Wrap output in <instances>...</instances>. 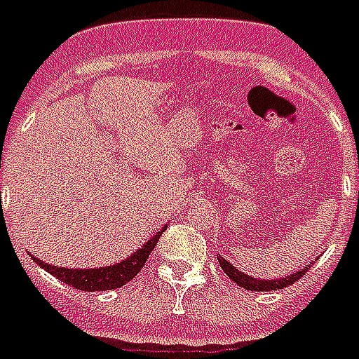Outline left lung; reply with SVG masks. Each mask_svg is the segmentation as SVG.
Listing matches in <instances>:
<instances>
[{
    "label": "left lung",
    "instance_id": "8db88e82",
    "mask_svg": "<svg viewBox=\"0 0 359 359\" xmlns=\"http://www.w3.org/2000/svg\"><path fill=\"white\" fill-rule=\"evenodd\" d=\"M219 259V264L220 268L224 270V274L233 281V283H238L240 287L247 289V291H276V289H283V287H289L291 283L302 278V276L306 274V270L310 268V264L302 268V270H297L293 274L285 276V278H276V280H259V278H253V276L245 274V272H241L238 268L233 266L232 262H228L224 257H217Z\"/></svg>",
    "mask_w": 359,
    "mask_h": 359
}]
</instances>
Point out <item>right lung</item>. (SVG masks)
I'll return each mask as SVG.
<instances>
[{
  "label": "right lung",
  "mask_w": 359,
  "mask_h": 359,
  "mask_svg": "<svg viewBox=\"0 0 359 359\" xmlns=\"http://www.w3.org/2000/svg\"><path fill=\"white\" fill-rule=\"evenodd\" d=\"M165 228L167 224H163V228L146 241L140 249H137L135 253L129 255L123 261L114 262L110 266L65 268L55 266V264L39 261V259H34V262L39 264L43 270H47L51 276H55L57 280L65 281V283L79 289V291H110V289H118L121 285H126L127 281H131L135 276L139 274L140 268L144 266L146 259L150 257L152 249L158 243L159 236Z\"/></svg>",
  "instance_id": "1"
}]
</instances>
